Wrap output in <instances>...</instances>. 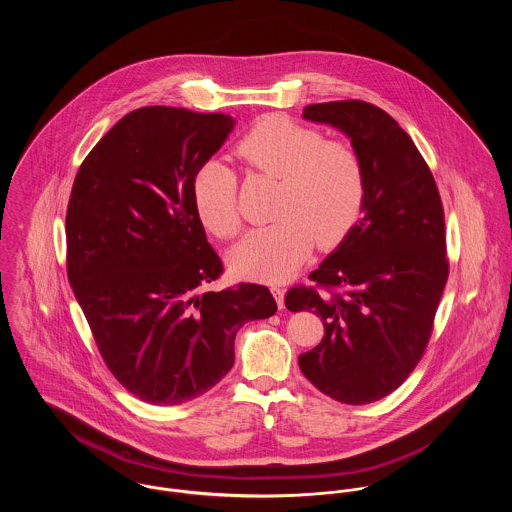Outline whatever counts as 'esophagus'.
<instances>
[{
    "label": "esophagus",
    "mask_w": 512,
    "mask_h": 512,
    "mask_svg": "<svg viewBox=\"0 0 512 512\" xmlns=\"http://www.w3.org/2000/svg\"><path fill=\"white\" fill-rule=\"evenodd\" d=\"M272 293H274V297L278 301V307L284 309L286 307V303H284V290L280 286H272Z\"/></svg>",
    "instance_id": "34e87169"
}]
</instances>
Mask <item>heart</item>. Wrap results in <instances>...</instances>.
Listing matches in <instances>:
<instances>
[{
	"mask_svg": "<svg viewBox=\"0 0 512 512\" xmlns=\"http://www.w3.org/2000/svg\"><path fill=\"white\" fill-rule=\"evenodd\" d=\"M250 169L280 179L274 222L250 230L230 252L234 274L264 282L290 278L313 242L337 246L363 213L366 181L363 161L343 142L282 116L254 124L234 146ZM199 219L219 238L240 228L238 177L226 163L211 159L193 179Z\"/></svg>",
	"mask_w": 512,
	"mask_h": 512,
	"instance_id": "obj_1",
	"label": "heart"
}]
</instances>
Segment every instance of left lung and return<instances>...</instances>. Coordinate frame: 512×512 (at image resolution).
Here are the masks:
<instances>
[{
	"label": "left lung",
	"mask_w": 512,
	"mask_h": 512,
	"mask_svg": "<svg viewBox=\"0 0 512 512\" xmlns=\"http://www.w3.org/2000/svg\"><path fill=\"white\" fill-rule=\"evenodd\" d=\"M303 118L351 140L366 193L363 219L309 274L315 288L286 295L290 311L309 309L325 327L299 368L337 402L370 404L396 390L426 351L449 272L443 207L422 153L384 110L339 100L309 104Z\"/></svg>",
	"instance_id": "1"
}]
</instances>
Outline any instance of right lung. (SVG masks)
Segmentation results:
<instances>
[{
	"mask_svg": "<svg viewBox=\"0 0 512 512\" xmlns=\"http://www.w3.org/2000/svg\"><path fill=\"white\" fill-rule=\"evenodd\" d=\"M234 128L228 114L146 106L82 161L67 211V272L112 374L140 400L177 406L234 365L236 331L278 309L266 286L213 292L193 179Z\"/></svg>",
	"mask_w": 512,
	"mask_h": 512,
	"instance_id": "right-lung-1",
	"label": "right lung"
}]
</instances>
